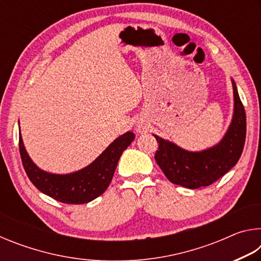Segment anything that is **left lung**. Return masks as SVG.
<instances>
[{"mask_svg":"<svg viewBox=\"0 0 261 261\" xmlns=\"http://www.w3.org/2000/svg\"><path fill=\"white\" fill-rule=\"evenodd\" d=\"M233 115L227 134L218 145L201 152H189L154 135L159 144L155 161L171 183L189 189L208 187L236 165L246 136V115L235 82Z\"/></svg>","mask_w":261,"mask_h":261,"instance_id":"obj_1","label":"left lung"}]
</instances>
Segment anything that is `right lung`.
Instances as JSON below:
<instances>
[{
    "mask_svg": "<svg viewBox=\"0 0 261 261\" xmlns=\"http://www.w3.org/2000/svg\"><path fill=\"white\" fill-rule=\"evenodd\" d=\"M134 139V132H126L115 139L90 166L65 175L47 173L35 166L20 135L19 153L26 174L39 191L64 204L78 205L94 200L107 190L123 151Z\"/></svg>",
    "mask_w": 261,
    "mask_h": 261,
    "instance_id": "obj_1",
    "label": "right lung"
}]
</instances>
